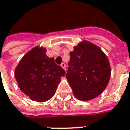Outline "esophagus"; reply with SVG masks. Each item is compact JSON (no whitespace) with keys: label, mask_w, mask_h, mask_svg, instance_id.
Segmentation results:
<instances>
[{"label":"esophagus","mask_w":130,"mask_h":130,"mask_svg":"<svg viewBox=\"0 0 130 130\" xmlns=\"http://www.w3.org/2000/svg\"><path fill=\"white\" fill-rule=\"evenodd\" d=\"M61 66L62 68H63L65 70H66V64H65L64 63H62L61 64Z\"/></svg>","instance_id":"34e87169"}]
</instances>
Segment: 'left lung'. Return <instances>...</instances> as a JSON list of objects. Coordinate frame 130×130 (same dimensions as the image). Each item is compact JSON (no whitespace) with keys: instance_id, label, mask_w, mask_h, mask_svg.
I'll use <instances>...</instances> for the list:
<instances>
[{"instance_id":"left-lung-1","label":"left lung","mask_w":130,"mask_h":130,"mask_svg":"<svg viewBox=\"0 0 130 130\" xmlns=\"http://www.w3.org/2000/svg\"><path fill=\"white\" fill-rule=\"evenodd\" d=\"M66 77L75 96L89 100L105 90L110 77V67L106 55L97 46L83 42L70 52Z\"/></svg>"}]
</instances>
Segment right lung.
Segmentation results:
<instances>
[{
  "label": "right lung",
  "instance_id": "obj_1",
  "mask_svg": "<svg viewBox=\"0 0 130 130\" xmlns=\"http://www.w3.org/2000/svg\"><path fill=\"white\" fill-rule=\"evenodd\" d=\"M46 49L36 47L24 55L15 69L20 90L32 100L45 102L55 94L61 77L66 72L48 58Z\"/></svg>",
  "mask_w": 130,
  "mask_h": 130
}]
</instances>
